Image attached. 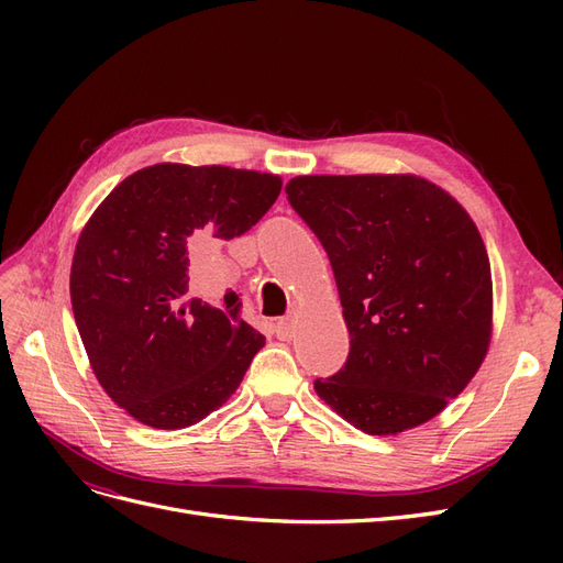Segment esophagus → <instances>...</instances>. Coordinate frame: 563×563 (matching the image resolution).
Wrapping results in <instances>:
<instances>
[{
  "label": "esophagus",
  "instance_id": "obj_1",
  "mask_svg": "<svg viewBox=\"0 0 563 563\" xmlns=\"http://www.w3.org/2000/svg\"><path fill=\"white\" fill-rule=\"evenodd\" d=\"M275 329H277V338H279V340H288V338H294L296 321H294V317H284V319L277 321Z\"/></svg>",
  "mask_w": 563,
  "mask_h": 563
}]
</instances>
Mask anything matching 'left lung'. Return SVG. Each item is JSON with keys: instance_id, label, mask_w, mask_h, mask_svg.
<instances>
[{"instance_id": "8db88e82", "label": "left lung", "mask_w": 563, "mask_h": 563, "mask_svg": "<svg viewBox=\"0 0 563 563\" xmlns=\"http://www.w3.org/2000/svg\"><path fill=\"white\" fill-rule=\"evenodd\" d=\"M286 195L329 253L350 331L319 399L378 437L439 416L493 333L488 253L463 203L413 174L296 176Z\"/></svg>"}]
</instances>
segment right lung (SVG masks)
Wrapping results in <instances>:
<instances>
[{"label":"right lung","mask_w":563,"mask_h":563,"mask_svg":"<svg viewBox=\"0 0 563 563\" xmlns=\"http://www.w3.org/2000/svg\"><path fill=\"white\" fill-rule=\"evenodd\" d=\"M282 178L230 166L152 164L98 203L70 269L77 329L108 397L155 430H183L223 406L265 338L240 317L187 296L190 246L251 230Z\"/></svg>","instance_id":"1"}]
</instances>
